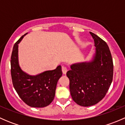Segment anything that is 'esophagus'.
I'll list each match as a JSON object with an SVG mask.
<instances>
[{
    "label": "esophagus",
    "instance_id": "34e87169",
    "mask_svg": "<svg viewBox=\"0 0 125 125\" xmlns=\"http://www.w3.org/2000/svg\"><path fill=\"white\" fill-rule=\"evenodd\" d=\"M62 73L63 74H66V73H67V71H68L67 68H66V66H62Z\"/></svg>",
    "mask_w": 125,
    "mask_h": 125
}]
</instances>
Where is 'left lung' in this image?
Wrapping results in <instances>:
<instances>
[{
  "instance_id": "obj_1",
  "label": "left lung",
  "mask_w": 125,
  "mask_h": 125,
  "mask_svg": "<svg viewBox=\"0 0 125 125\" xmlns=\"http://www.w3.org/2000/svg\"><path fill=\"white\" fill-rule=\"evenodd\" d=\"M89 33L95 47L91 59L72 64L66 73L72 99L82 106L94 105L102 100L113 77V59L108 45L95 34Z\"/></svg>"
}]
</instances>
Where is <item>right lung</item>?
<instances>
[{"mask_svg":"<svg viewBox=\"0 0 125 125\" xmlns=\"http://www.w3.org/2000/svg\"><path fill=\"white\" fill-rule=\"evenodd\" d=\"M25 34L14 44L11 57V73L14 88L26 104L34 108L47 106L53 100L59 79L62 75V67L30 75L22 70L19 61V44Z\"/></svg>","mask_w":125,"mask_h":125,"instance_id":"add662e5","label":"right lung"}]
</instances>
